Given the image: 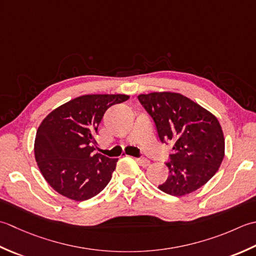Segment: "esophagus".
<instances>
[{
  "label": "esophagus",
  "mask_w": 256,
  "mask_h": 256,
  "mask_svg": "<svg viewBox=\"0 0 256 256\" xmlns=\"http://www.w3.org/2000/svg\"><path fill=\"white\" fill-rule=\"evenodd\" d=\"M136 160H137V162L142 166H148L150 164V161L146 158H136Z\"/></svg>",
  "instance_id": "esophagus-1"
}]
</instances>
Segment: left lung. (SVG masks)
<instances>
[{
	"mask_svg": "<svg viewBox=\"0 0 256 256\" xmlns=\"http://www.w3.org/2000/svg\"><path fill=\"white\" fill-rule=\"evenodd\" d=\"M138 99L154 120L160 142L172 144L166 164L169 176L159 189L181 196L204 186L224 157L223 132L216 116L176 92H151Z\"/></svg>",
	"mask_w": 256,
	"mask_h": 256,
	"instance_id": "obj_1",
	"label": "left lung"
}]
</instances>
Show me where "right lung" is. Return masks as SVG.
<instances>
[{
  "label": "right lung",
  "mask_w": 256,
  "mask_h": 256,
  "mask_svg": "<svg viewBox=\"0 0 256 256\" xmlns=\"http://www.w3.org/2000/svg\"><path fill=\"white\" fill-rule=\"evenodd\" d=\"M127 95H85L56 108L38 129L34 152L45 180L75 201L97 196L112 179L118 159L94 154L98 126L109 107Z\"/></svg>",
  "instance_id": "1"
}]
</instances>
